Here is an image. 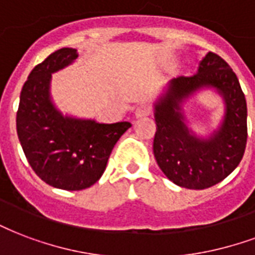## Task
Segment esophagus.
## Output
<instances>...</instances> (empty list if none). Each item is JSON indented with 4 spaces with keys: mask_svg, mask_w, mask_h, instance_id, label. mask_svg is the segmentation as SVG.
Segmentation results:
<instances>
[{
    "mask_svg": "<svg viewBox=\"0 0 255 255\" xmlns=\"http://www.w3.org/2000/svg\"><path fill=\"white\" fill-rule=\"evenodd\" d=\"M150 112H151V107L148 104H140L135 109V118H144L147 115H150Z\"/></svg>",
    "mask_w": 255,
    "mask_h": 255,
    "instance_id": "34e87169",
    "label": "esophagus"
}]
</instances>
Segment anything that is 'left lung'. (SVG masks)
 Instances as JSON below:
<instances>
[{"label":"left lung","instance_id":"obj_1","mask_svg":"<svg viewBox=\"0 0 255 255\" xmlns=\"http://www.w3.org/2000/svg\"><path fill=\"white\" fill-rule=\"evenodd\" d=\"M216 91L225 103L224 120L208 138L190 129L182 105L201 90ZM154 156L163 174L186 189H205L223 181L239 165L248 140V107L227 62L208 52L196 74L177 77L154 104Z\"/></svg>","mask_w":255,"mask_h":255}]
</instances>
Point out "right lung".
Masks as SVG:
<instances>
[{
    "label": "right lung",
    "instance_id": "1",
    "mask_svg": "<svg viewBox=\"0 0 255 255\" xmlns=\"http://www.w3.org/2000/svg\"><path fill=\"white\" fill-rule=\"evenodd\" d=\"M78 58L65 47L48 55L28 75L20 94L16 126L29 165L48 185L65 190L89 188L101 178L120 136L131 123H97L63 115L51 97L52 74Z\"/></svg>",
    "mask_w": 255,
    "mask_h": 255
}]
</instances>
